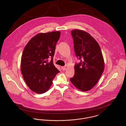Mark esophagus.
<instances>
[{
    "mask_svg": "<svg viewBox=\"0 0 126 126\" xmlns=\"http://www.w3.org/2000/svg\"><path fill=\"white\" fill-rule=\"evenodd\" d=\"M61 69L63 70V71H64V70H65L66 69V67L65 66H61Z\"/></svg>",
    "mask_w": 126,
    "mask_h": 126,
    "instance_id": "34e87169",
    "label": "esophagus"
}]
</instances>
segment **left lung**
Listing matches in <instances>:
<instances>
[{
    "label": "left lung",
    "mask_w": 126,
    "mask_h": 126,
    "mask_svg": "<svg viewBox=\"0 0 126 126\" xmlns=\"http://www.w3.org/2000/svg\"><path fill=\"white\" fill-rule=\"evenodd\" d=\"M75 54L80 62L75 65L74 76L70 79L79 90L87 91L97 84L104 71V62L100 47L87 32L71 31Z\"/></svg>",
    "instance_id": "obj_1"
}]
</instances>
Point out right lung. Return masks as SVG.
Segmentation results:
<instances>
[{
    "instance_id": "obj_1",
    "label": "right lung",
    "mask_w": 126,
    "mask_h": 126,
    "mask_svg": "<svg viewBox=\"0 0 126 126\" xmlns=\"http://www.w3.org/2000/svg\"><path fill=\"white\" fill-rule=\"evenodd\" d=\"M60 31L40 33L33 37L24 47L21 57V70L24 81L31 90L37 94L47 91L60 71L53 58ZM51 59L48 61V59Z\"/></svg>"
}]
</instances>
